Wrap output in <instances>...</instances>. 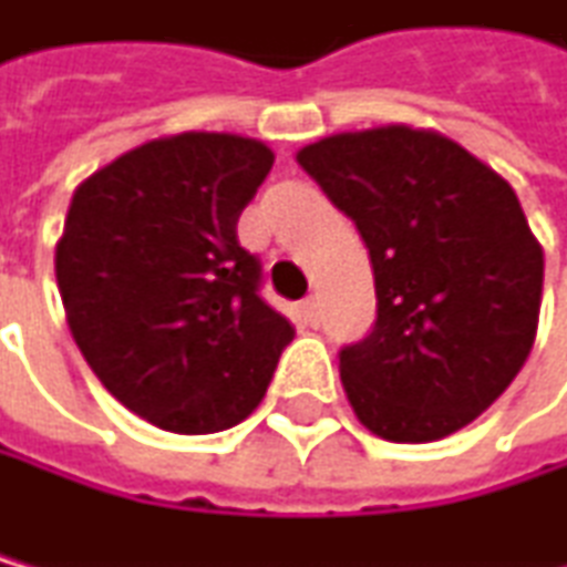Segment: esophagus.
<instances>
[{
    "instance_id": "34e87169",
    "label": "esophagus",
    "mask_w": 567,
    "mask_h": 567,
    "mask_svg": "<svg viewBox=\"0 0 567 567\" xmlns=\"http://www.w3.org/2000/svg\"><path fill=\"white\" fill-rule=\"evenodd\" d=\"M301 316H305L308 326H319V322H322V305H319V298H308V301L301 305Z\"/></svg>"
}]
</instances>
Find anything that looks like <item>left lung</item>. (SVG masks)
<instances>
[{
  "label": "left lung",
  "instance_id": "left-lung-1",
  "mask_svg": "<svg viewBox=\"0 0 567 567\" xmlns=\"http://www.w3.org/2000/svg\"><path fill=\"white\" fill-rule=\"evenodd\" d=\"M358 224L379 319L340 350L343 392L385 442H439L502 396L540 322L544 248L512 185L434 128L379 125L298 150Z\"/></svg>",
  "mask_w": 567,
  "mask_h": 567
}]
</instances>
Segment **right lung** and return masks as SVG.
<instances>
[{"mask_svg":"<svg viewBox=\"0 0 567 567\" xmlns=\"http://www.w3.org/2000/svg\"><path fill=\"white\" fill-rule=\"evenodd\" d=\"M269 167L259 140L178 133L73 192L55 245L69 332L101 385L154 427L241 424L295 340L259 298V259L238 245V217Z\"/></svg>","mask_w":567,"mask_h":567,"instance_id":"obj_1","label":"right lung"}]
</instances>
